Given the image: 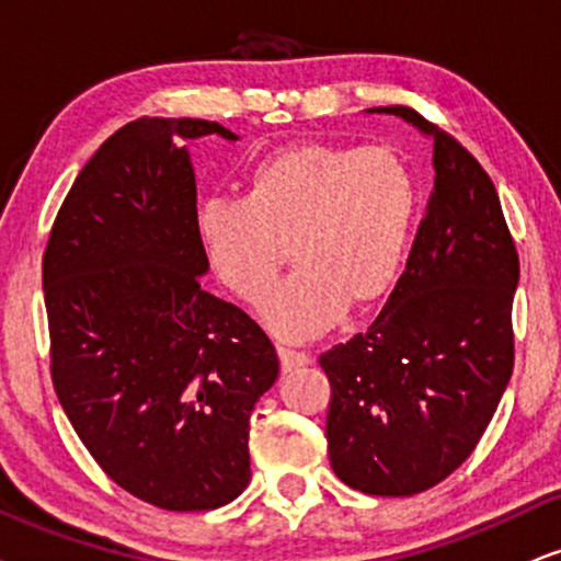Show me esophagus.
<instances>
[{"instance_id": "esophagus-1", "label": "esophagus", "mask_w": 561, "mask_h": 561, "mask_svg": "<svg viewBox=\"0 0 561 561\" xmlns=\"http://www.w3.org/2000/svg\"><path fill=\"white\" fill-rule=\"evenodd\" d=\"M276 354H279V363H282V373H293L297 367L310 365V357L305 352L289 350V346H276Z\"/></svg>"}]
</instances>
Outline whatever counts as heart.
<instances>
[{"label":"heart","instance_id":"b5f03b06","mask_svg":"<svg viewBox=\"0 0 561 561\" xmlns=\"http://www.w3.org/2000/svg\"><path fill=\"white\" fill-rule=\"evenodd\" d=\"M414 215V175L393 150L302 141L261 158L243 198H207L196 232L211 272L248 305L263 302L294 251L298 272L261 316L300 342L391 293Z\"/></svg>","mask_w":561,"mask_h":561}]
</instances>
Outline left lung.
Masks as SVG:
<instances>
[{"mask_svg": "<svg viewBox=\"0 0 561 561\" xmlns=\"http://www.w3.org/2000/svg\"><path fill=\"white\" fill-rule=\"evenodd\" d=\"M393 113L435 141V188L407 272L365 333L321 354L331 469L375 497H411L471 456L515 363L520 261L486 170L407 105Z\"/></svg>", "mask_w": 561, "mask_h": 561, "instance_id": "8db88e82", "label": "left lung"}]
</instances>
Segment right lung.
<instances>
[{
	"label": "right lung",
	"mask_w": 561,
	"mask_h": 561,
	"mask_svg": "<svg viewBox=\"0 0 561 561\" xmlns=\"http://www.w3.org/2000/svg\"><path fill=\"white\" fill-rule=\"evenodd\" d=\"M204 118H137L64 198L44 253L51 378L64 414L126 492L173 513L251 481L248 430L279 357L261 325L202 287L196 179L181 141Z\"/></svg>",
	"instance_id": "add662e5"
}]
</instances>
